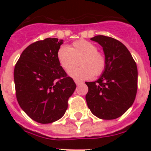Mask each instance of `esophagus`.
Masks as SVG:
<instances>
[{"mask_svg":"<svg viewBox=\"0 0 151 151\" xmlns=\"http://www.w3.org/2000/svg\"><path fill=\"white\" fill-rule=\"evenodd\" d=\"M74 82L76 83V85H79V84H80L81 81H79V80H78V79H75V80H74Z\"/></svg>","mask_w":151,"mask_h":151,"instance_id":"esophagus-1","label":"esophagus"}]
</instances>
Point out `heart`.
<instances>
[{"mask_svg":"<svg viewBox=\"0 0 151 151\" xmlns=\"http://www.w3.org/2000/svg\"><path fill=\"white\" fill-rule=\"evenodd\" d=\"M97 46L86 40L74 41L69 48L63 45L57 51V59L62 68L66 72L77 65L81 66L71 70L70 75L77 79H88L92 76H99L106 68L105 55L97 50Z\"/></svg>","mask_w":151,"mask_h":151,"instance_id":"obj_1","label":"heart"}]
</instances>
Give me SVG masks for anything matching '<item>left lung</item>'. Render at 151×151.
I'll use <instances>...</instances> for the list:
<instances>
[{
	"mask_svg": "<svg viewBox=\"0 0 151 151\" xmlns=\"http://www.w3.org/2000/svg\"><path fill=\"white\" fill-rule=\"evenodd\" d=\"M92 41L103 47L106 68L96 81L85 82V99L91 112L99 118L116 119L126 112L136 99L138 71L135 60L125 46L116 39L98 35Z\"/></svg>",
	"mask_w": 151,
	"mask_h": 151,
	"instance_id": "1",
	"label": "left lung"
}]
</instances>
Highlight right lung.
<instances>
[{"mask_svg": "<svg viewBox=\"0 0 151 151\" xmlns=\"http://www.w3.org/2000/svg\"><path fill=\"white\" fill-rule=\"evenodd\" d=\"M63 41L51 37L36 41L22 52L15 64L18 103L31 119L41 124L52 123L63 116L76 88L57 59Z\"/></svg>", "mask_w": 151, "mask_h": 151, "instance_id": "1", "label": "right lung"}]
</instances>
